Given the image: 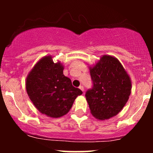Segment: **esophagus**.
Returning a JSON list of instances; mask_svg holds the SVG:
<instances>
[{
	"label": "esophagus",
	"instance_id": "34e87169",
	"mask_svg": "<svg viewBox=\"0 0 153 153\" xmlns=\"http://www.w3.org/2000/svg\"><path fill=\"white\" fill-rule=\"evenodd\" d=\"M79 88H80V90L82 91V92H84V91H85V89H84V87L82 86V85H80V86L79 87Z\"/></svg>",
	"mask_w": 153,
	"mask_h": 153
}]
</instances>
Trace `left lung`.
Returning <instances> with one entry per match:
<instances>
[{"label":"left lung","mask_w":153,"mask_h":153,"mask_svg":"<svg viewBox=\"0 0 153 153\" xmlns=\"http://www.w3.org/2000/svg\"><path fill=\"white\" fill-rule=\"evenodd\" d=\"M94 88L85 94L91 113L106 120L117 115L129 100L131 80L122 63L115 57L103 54L89 66Z\"/></svg>","instance_id":"8db88e82"}]
</instances>
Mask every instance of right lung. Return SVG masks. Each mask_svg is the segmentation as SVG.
Listing matches in <instances>:
<instances>
[{"instance_id":"right-lung-1","label":"right lung","mask_w":153,"mask_h":153,"mask_svg":"<svg viewBox=\"0 0 153 153\" xmlns=\"http://www.w3.org/2000/svg\"><path fill=\"white\" fill-rule=\"evenodd\" d=\"M64 65L54 62L53 57H42L28 73L26 90L39 111L51 118L67 114L75 99L82 94L73 86L71 80L63 74Z\"/></svg>"}]
</instances>
